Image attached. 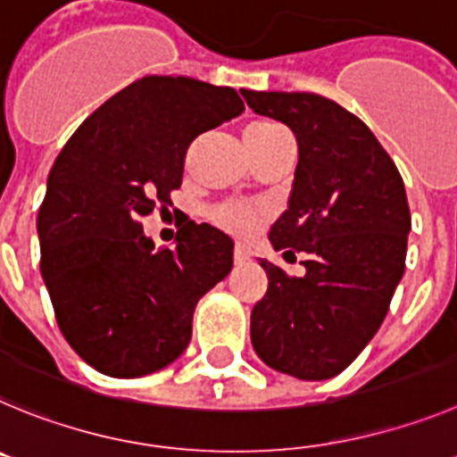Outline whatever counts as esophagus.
Returning <instances> with one entry per match:
<instances>
[{
  "instance_id": "esophagus-1",
  "label": "esophagus",
  "mask_w": 457,
  "mask_h": 457,
  "mask_svg": "<svg viewBox=\"0 0 457 457\" xmlns=\"http://www.w3.org/2000/svg\"><path fill=\"white\" fill-rule=\"evenodd\" d=\"M244 262H248V253H245V248L237 245L234 248V264H244Z\"/></svg>"
}]
</instances>
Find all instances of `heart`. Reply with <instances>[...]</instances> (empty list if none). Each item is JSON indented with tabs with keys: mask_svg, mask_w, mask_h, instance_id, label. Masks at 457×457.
<instances>
[{
	"mask_svg": "<svg viewBox=\"0 0 457 457\" xmlns=\"http://www.w3.org/2000/svg\"><path fill=\"white\" fill-rule=\"evenodd\" d=\"M282 138H289V134L285 131V127H279L273 120H257L253 125H248L244 134V141L248 152L262 150V147L270 145L275 141H282ZM266 212L257 204L248 203H223L219 207L212 209V220L219 228L228 229L234 237H248L253 234L259 225L264 223Z\"/></svg>",
	"mask_w": 457,
	"mask_h": 457,
	"instance_id": "heart-1",
	"label": "heart"
}]
</instances>
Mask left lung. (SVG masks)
<instances>
[{
	"label": "left lung",
	"instance_id": "1",
	"mask_svg": "<svg viewBox=\"0 0 457 457\" xmlns=\"http://www.w3.org/2000/svg\"><path fill=\"white\" fill-rule=\"evenodd\" d=\"M259 116L285 122L298 141L289 209L269 238L303 254V278L266 259L269 289L250 314V339L270 369L328 380L380 328L405 270L412 228L401 172L351 111L314 93L241 90Z\"/></svg>",
	"mask_w": 457,
	"mask_h": 457
}]
</instances>
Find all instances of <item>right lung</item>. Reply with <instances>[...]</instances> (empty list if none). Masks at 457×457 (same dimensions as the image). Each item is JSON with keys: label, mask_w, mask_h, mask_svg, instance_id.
<instances>
[{"label": "right lung", "mask_w": 457, "mask_h": 457, "mask_svg": "<svg viewBox=\"0 0 457 457\" xmlns=\"http://www.w3.org/2000/svg\"><path fill=\"white\" fill-rule=\"evenodd\" d=\"M229 86L147 75L90 113L49 170L38 209L40 273L72 351L111 378L178 360L198 300L232 270L234 241L188 220L178 248H154L141 219L168 209L187 150L232 120Z\"/></svg>", "instance_id": "add662e5"}]
</instances>
